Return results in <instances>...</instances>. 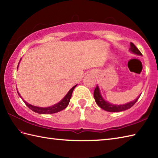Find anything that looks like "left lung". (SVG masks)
Wrapping results in <instances>:
<instances>
[{"instance_id":"1","label":"left lung","mask_w":158,"mask_h":158,"mask_svg":"<svg viewBox=\"0 0 158 158\" xmlns=\"http://www.w3.org/2000/svg\"><path fill=\"white\" fill-rule=\"evenodd\" d=\"M130 48L129 50L131 52L138 56H142V53H140V52L137 49L136 47L132 43H130ZM140 96L136 99L133 100V101L127 102L125 104V105H113V104L109 102L108 101H106V100L102 98L101 94H100L99 87L98 85L96 86V88L94 89V97L95 101L97 105H98V106H100L101 109L109 112H121L123 111V110H125L131 108V107L137 102V100L139 98Z\"/></svg>"}]
</instances>
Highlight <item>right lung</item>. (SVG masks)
Returning <instances> with one entry per match:
<instances>
[{"label":"right lung","instance_id":"obj_1","mask_svg":"<svg viewBox=\"0 0 158 158\" xmlns=\"http://www.w3.org/2000/svg\"><path fill=\"white\" fill-rule=\"evenodd\" d=\"M18 66H19V64L18 65ZM76 86H77V85L73 86V88L69 90V92L66 94V95L64 97V98L61 100H60L59 102H58L57 104H55L54 105H52L51 106H48V107H39V106H33V105H31V104L28 103L27 102H26L25 100L22 98V97L20 96L18 90H17V92H18V94L20 96V98L22 99L23 102L26 104V105L27 106L28 108L31 109L32 110H33L34 112L39 113V114H52V113H58L59 111H61L62 110L66 108V106L69 105L70 98H71V96H72V93Z\"/></svg>","mask_w":158,"mask_h":158}]
</instances>
